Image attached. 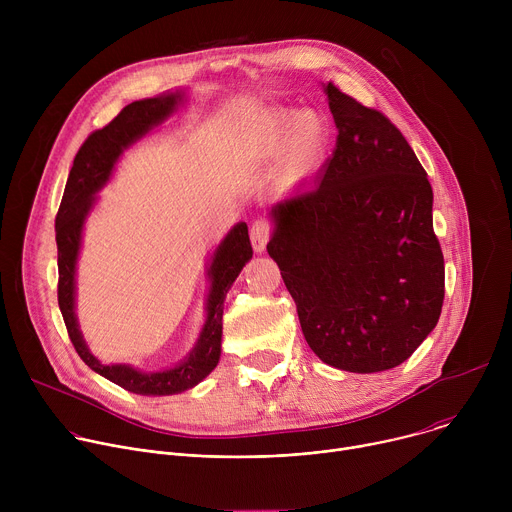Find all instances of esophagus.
<instances>
[{"label":"esophagus","mask_w":512,"mask_h":512,"mask_svg":"<svg viewBox=\"0 0 512 512\" xmlns=\"http://www.w3.org/2000/svg\"><path fill=\"white\" fill-rule=\"evenodd\" d=\"M249 235H251V245H253V249H255L257 253H261V251H265L267 241H269V237H271V227H269L267 221H255V223L251 225Z\"/></svg>","instance_id":"34e87169"}]
</instances>
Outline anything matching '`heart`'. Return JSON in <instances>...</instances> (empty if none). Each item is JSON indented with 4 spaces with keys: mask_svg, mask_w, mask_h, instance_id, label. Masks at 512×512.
<instances>
[{
    "mask_svg": "<svg viewBox=\"0 0 512 512\" xmlns=\"http://www.w3.org/2000/svg\"><path fill=\"white\" fill-rule=\"evenodd\" d=\"M287 127H289V119L285 115H279L273 121H269V125L263 129L255 145V154L259 158L275 156L283 148ZM322 143H324V125L320 117L314 115L312 111L298 113L289 127V139H287L285 158L281 166L283 180L291 182L300 178L304 172H308L322 152Z\"/></svg>",
    "mask_w": 512,
    "mask_h": 512,
    "instance_id": "1",
    "label": "heart"
}]
</instances>
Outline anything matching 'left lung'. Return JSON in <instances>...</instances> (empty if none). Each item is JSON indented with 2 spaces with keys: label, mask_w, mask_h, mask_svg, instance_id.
<instances>
[{
  "label": "left lung",
  "mask_w": 512,
  "mask_h": 512,
  "mask_svg": "<svg viewBox=\"0 0 512 512\" xmlns=\"http://www.w3.org/2000/svg\"><path fill=\"white\" fill-rule=\"evenodd\" d=\"M326 95L336 150L314 188L273 206L267 253L316 356L348 373H379L405 362L442 314L433 192L387 115L334 83Z\"/></svg>",
  "instance_id": "1"
}]
</instances>
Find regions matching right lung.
<instances>
[{
    "mask_svg": "<svg viewBox=\"0 0 512 512\" xmlns=\"http://www.w3.org/2000/svg\"><path fill=\"white\" fill-rule=\"evenodd\" d=\"M180 95L135 101L103 129L93 131L79 148L72 162L64 196L56 212V245H58V306L66 324L68 338L85 360V364L137 395H176L198 385L221 358L223 336V302L229 287L241 273L243 265L253 257L249 231L239 223L216 249L210 265V296L206 306V324L200 340L190 356L176 369L164 373H141L127 364H101L87 348L75 318V265L81 247V231L85 218L95 202V192L109 180L113 164L131 141L143 135L152 125L164 121L178 105Z\"/></svg>",
    "mask_w": 512,
    "mask_h": 512,
    "instance_id": "1",
    "label": "right lung"
}]
</instances>
